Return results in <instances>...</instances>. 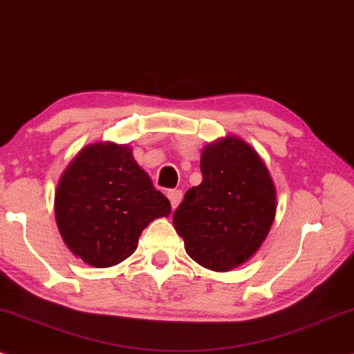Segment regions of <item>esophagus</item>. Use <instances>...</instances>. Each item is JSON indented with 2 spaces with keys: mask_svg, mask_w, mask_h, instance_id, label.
Returning <instances> with one entry per match:
<instances>
[{
  "mask_svg": "<svg viewBox=\"0 0 354 354\" xmlns=\"http://www.w3.org/2000/svg\"><path fill=\"white\" fill-rule=\"evenodd\" d=\"M181 198H183V193L180 189H171L168 191V199L171 201V207H178V204L181 203Z\"/></svg>",
  "mask_w": 354,
  "mask_h": 354,
  "instance_id": "esophagus-1",
  "label": "esophagus"
}]
</instances>
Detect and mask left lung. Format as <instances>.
Segmentation results:
<instances>
[{
  "mask_svg": "<svg viewBox=\"0 0 354 354\" xmlns=\"http://www.w3.org/2000/svg\"><path fill=\"white\" fill-rule=\"evenodd\" d=\"M203 181L173 214L186 252L204 269L229 272L249 261L269 236L277 189L257 151L236 135L201 151Z\"/></svg>",
  "mask_w": 354,
  "mask_h": 354,
  "instance_id": "obj_1",
  "label": "left lung"
}]
</instances>
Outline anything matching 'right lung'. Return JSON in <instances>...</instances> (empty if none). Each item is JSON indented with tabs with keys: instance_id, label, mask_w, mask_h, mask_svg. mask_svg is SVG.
Here are the masks:
<instances>
[{
	"instance_id": "obj_1",
	"label": "right lung",
	"mask_w": 354,
	"mask_h": 354,
	"mask_svg": "<svg viewBox=\"0 0 354 354\" xmlns=\"http://www.w3.org/2000/svg\"><path fill=\"white\" fill-rule=\"evenodd\" d=\"M169 214L168 198L155 189L133 150L115 142L84 147L62 171L54 194L64 244L97 269L129 259L143 229Z\"/></svg>"
}]
</instances>
